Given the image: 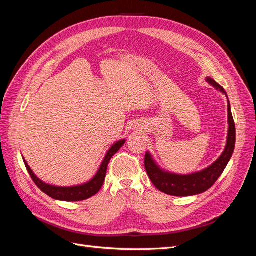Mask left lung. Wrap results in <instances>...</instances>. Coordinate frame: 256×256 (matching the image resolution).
Segmentation results:
<instances>
[{
  "mask_svg": "<svg viewBox=\"0 0 256 256\" xmlns=\"http://www.w3.org/2000/svg\"><path fill=\"white\" fill-rule=\"evenodd\" d=\"M206 81L220 90L223 94L226 95V92L216 83L214 79L208 78ZM228 97V95H226ZM228 140L224 152L221 156L216 159L212 166L202 170L200 172H196L188 175H180L164 171L162 170L154 160L152 154L147 152L144 159L145 170L148 175L150 180L154 184V187L161 192L168 196H196L200 193L207 191L212 188L214 184L218 180V178L223 173L224 168H226L232 154L234 152L235 142H236V128L233 115L230 111V104L228 102Z\"/></svg>",
  "mask_w": 256,
  "mask_h": 256,
  "instance_id": "1",
  "label": "left lung"
}]
</instances>
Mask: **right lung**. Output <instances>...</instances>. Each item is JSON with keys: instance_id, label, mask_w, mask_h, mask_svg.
Returning <instances> with one entry per match:
<instances>
[{"instance_id": "1", "label": "right lung", "mask_w": 256, "mask_h": 256, "mask_svg": "<svg viewBox=\"0 0 256 256\" xmlns=\"http://www.w3.org/2000/svg\"><path fill=\"white\" fill-rule=\"evenodd\" d=\"M125 142H126L125 138H124V140L114 143L110 147V150L106 154V156L102 162V164H100V168L97 171L96 175L92 177L90 182L82 184H78V186H72V187H58V186H52V184L44 182L34 174L32 170H30L24 158H23V161H24L26 168L28 170L30 176L32 177L33 182L36 184L38 188L46 193V194L54 200H65V202H76V200H83L92 198V196H95L96 193L100 190V188L102 187L109 161L111 160V158L114 156V154L120 150V147L125 144Z\"/></svg>"}]
</instances>
